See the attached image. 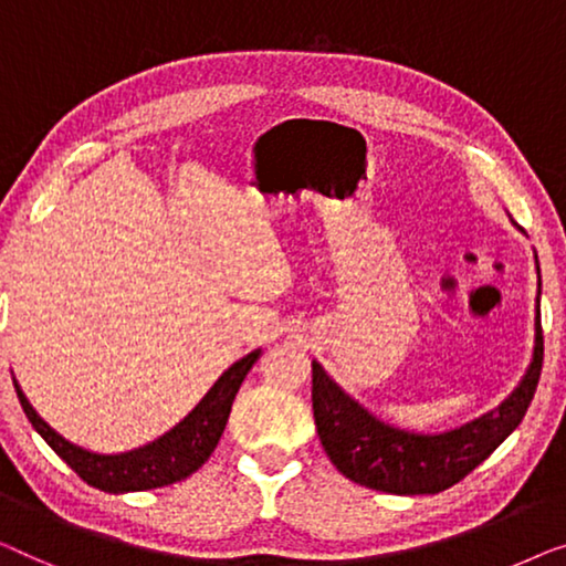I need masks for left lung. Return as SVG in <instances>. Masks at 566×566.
I'll use <instances>...</instances> for the list:
<instances>
[{
  "mask_svg": "<svg viewBox=\"0 0 566 566\" xmlns=\"http://www.w3.org/2000/svg\"><path fill=\"white\" fill-rule=\"evenodd\" d=\"M538 272V259H536ZM541 294V272H538ZM544 364V333L536 297L533 359L521 385L488 416L446 433H410L381 423L313 361V412L317 436L336 469L356 484L389 495H436L482 464L511 436L528 410Z\"/></svg>",
  "mask_w": 566,
  "mask_h": 566,
  "instance_id": "left-lung-1",
  "label": "left lung"
}]
</instances>
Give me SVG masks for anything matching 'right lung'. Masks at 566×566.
Returning <instances> with one entry per match:
<instances>
[{
	"instance_id": "add662e5",
	"label": "right lung",
	"mask_w": 566,
	"mask_h": 566,
	"mask_svg": "<svg viewBox=\"0 0 566 566\" xmlns=\"http://www.w3.org/2000/svg\"><path fill=\"white\" fill-rule=\"evenodd\" d=\"M259 356L261 348L243 356L230 369L222 371V377L197 402V408L181 423L174 426L171 431H166L161 439L125 453H94L66 441L38 416L33 405L28 402L25 392L20 389L18 379H14V389H18L22 410H25V416L35 431L43 436L45 443L86 484H92V488L102 492H113V495H117V492H143L187 480L189 474H195L210 459L222 431H226L238 389H241L245 374L251 371V366L256 364Z\"/></svg>"
}]
</instances>
